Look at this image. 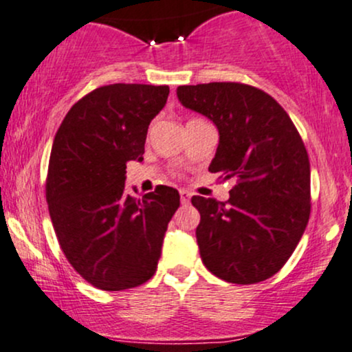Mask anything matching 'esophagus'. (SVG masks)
I'll return each mask as SVG.
<instances>
[{
    "label": "esophagus",
    "mask_w": 352,
    "mask_h": 352,
    "mask_svg": "<svg viewBox=\"0 0 352 352\" xmlns=\"http://www.w3.org/2000/svg\"><path fill=\"white\" fill-rule=\"evenodd\" d=\"M179 196H181V203L183 204H188L189 201H191V192L186 191V189H181Z\"/></svg>",
    "instance_id": "obj_1"
}]
</instances>
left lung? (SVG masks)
Segmentation results:
<instances>
[{
    "label": "left lung",
    "mask_w": 352,
    "mask_h": 352,
    "mask_svg": "<svg viewBox=\"0 0 352 352\" xmlns=\"http://www.w3.org/2000/svg\"><path fill=\"white\" fill-rule=\"evenodd\" d=\"M177 100L216 124L219 144L209 171L234 181L226 203L192 196L204 266L219 279L271 278L298 246L311 212L309 157L278 101L243 82L179 86Z\"/></svg>",
    "instance_id": "left-lung-1"
}]
</instances>
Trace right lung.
<instances>
[{
	"label": "right lung",
	"mask_w": 352,
	"mask_h": 352,
	"mask_svg": "<svg viewBox=\"0 0 352 352\" xmlns=\"http://www.w3.org/2000/svg\"><path fill=\"white\" fill-rule=\"evenodd\" d=\"M168 86H101L63 120L51 148L46 201L71 266L102 291H123L153 278L179 192L156 186L126 195V163L143 161L146 134L164 108Z\"/></svg>",
	"instance_id": "add662e5"
}]
</instances>
